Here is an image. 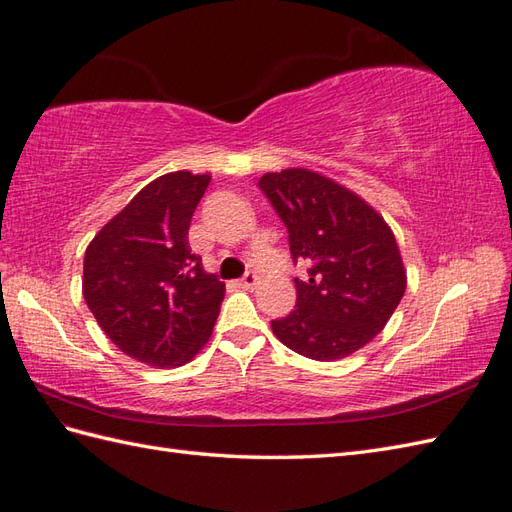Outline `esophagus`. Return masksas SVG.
Masks as SVG:
<instances>
[{
	"label": "esophagus",
	"mask_w": 512,
	"mask_h": 512,
	"mask_svg": "<svg viewBox=\"0 0 512 512\" xmlns=\"http://www.w3.org/2000/svg\"><path fill=\"white\" fill-rule=\"evenodd\" d=\"M237 285H240V288H244V290H253L257 285V275H255V272H246V275L240 279V283H237Z\"/></svg>",
	"instance_id": "obj_1"
}]
</instances>
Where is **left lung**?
Masks as SVG:
<instances>
[{"label": "left lung", "mask_w": 512, "mask_h": 512, "mask_svg": "<svg viewBox=\"0 0 512 512\" xmlns=\"http://www.w3.org/2000/svg\"><path fill=\"white\" fill-rule=\"evenodd\" d=\"M259 189L288 229L294 264H310V277L294 279V312L272 320V331L310 360L347 358L384 329L406 292L395 235L360 196L316 172H268Z\"/></svg>", "instance_id": "1"}]
</instances>
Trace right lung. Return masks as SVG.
<instances>
[{
    "label": "right lung",
    "instance_id": "add662e5",
    "mask_svg": "<svg viewBox=\"0 0 512 512\" xmlns=\"http://www.w3.org/2000/svg\"><path fill=\"white\" fill-rule=\"evenodd\" d=\"M209 174L154 178L93 237L82 296L117 349L148 366H183L205 347L224 283L187 242Z\"/></svg>",
    "mask_w": 512,
    "mask_h": 512
}]
</instances>
